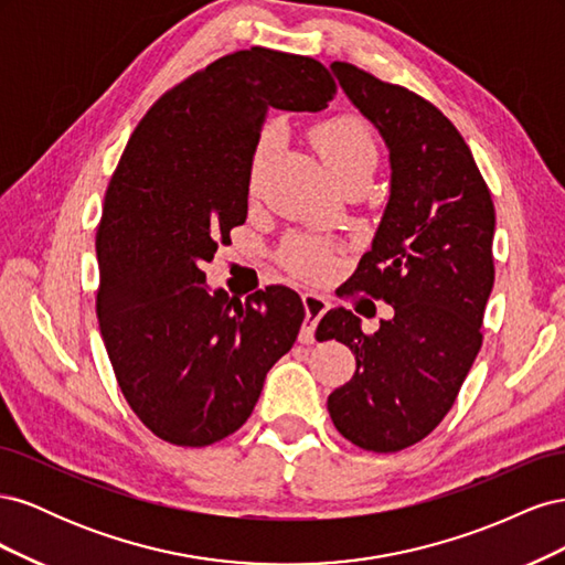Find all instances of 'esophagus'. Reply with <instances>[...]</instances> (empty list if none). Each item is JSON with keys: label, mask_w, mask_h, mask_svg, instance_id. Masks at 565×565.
Masks as SVG:
<instances>
[{"label": "esophagus", "mask_w": 565, "mask_h": 565, "mask_svg": "<svg viewBox=\"0 0 565 565\" xmlns=\"http://www.w3.org/2000/svg\"><path fill=\"white\" fill-rule=\"evenodd\" d=\"M301 299H303V309H306V320H303V324H301L299 339L303 341V344H311V341L316 339L318 322H320V318L324 316V311L330 309V303H328V299H322V297L316 295V292H303Z\"/></svg>", "instance_id": "34e87169"}]
</instances>
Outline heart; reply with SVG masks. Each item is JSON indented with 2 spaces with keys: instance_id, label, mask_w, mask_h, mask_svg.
<instances>
[{
  "instance_id": "1",
  "label": "heart",
  "mask_w": 565,
  "mask_h": 565,
  "mask_svg": "<svg viewBox=\"0 0 565 565\" xmlns=\"http://www.w3.org/2000/svg\"><path fill=\"white\" fill-rule=\"evenodd\" d=\"M278 139V127H268L259 146L254 152L252 162V174L264 162L266 152L273 148ZM313 143L318 148V156L322 162L332 169V174L341 172V169H349L355 164L365 162H377V146H374L367 127L355 117H334L330 122H322L313 131ZM285 262L289 268H295L301 276L320 278L332 268L330 249L318 241H295L285 247Z\"/></svg>"
}]
</instances>
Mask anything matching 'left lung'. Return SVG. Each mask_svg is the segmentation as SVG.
<instances>
[{
  "instance_id": "1",
  "label": "left lung",
  "mask_w": 565,
  "mask_h": 565,
  "mask_svg": "<svg viewBox=\"0 0 565 565\" xmlns=\"http://www.w3.org/2000/svg\"><path fill=\"white\" fill-rule=\"evenodd\" d=\"M330 71L388 150V202L351 289L384 299L393 316L374 334L341 306L322 316L316 334L355 355L328 409L358 448L396 452L448 415L481 349L494 207L469 146L429 100L349 63Z\"/></svg>"
}]
</instances>
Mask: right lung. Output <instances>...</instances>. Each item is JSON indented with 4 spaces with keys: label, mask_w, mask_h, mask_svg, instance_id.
Wrapping results in <instances>:
<instances>
[{
    "label": "right lung",
    "mask_w": 565,
    "mask_h": 565,
    "mask_svg": "<svg viewBox=\"0 0 565 565\" xmlns=\"http://www.w3.org/2000/svg\"><path fill=\"white\" fill-rule=\"evenodd\" d=\"M334 92L318 61L252 46L164 94L131 134L96 233V316L127 403L167 443L204 448L241 429L297 341L295 289L241 301L202 266L245 224L268 110L320 113Z\"/></svg>",
    "instance_id": "right-lung-1"
}]
</instances>
